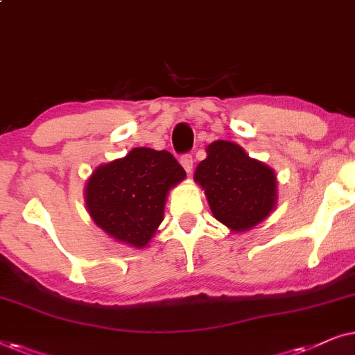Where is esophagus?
I'll return each instance as SVG.
<instances>
[{
    "instance_id": "1",
    "label": "esophagus",
    "mask_w": 355,
    "mask_h": 355,
    "mask_svg": "<svg viewBox=\"0 0 355 355\" xmlns=\"http://www.w3.org/2000/svg\"><path fill=\"white\" fill-rule=\"evenodd\" d=\"M180 162L183 165V168H185L188 173L193 172V155L191 154H183L180 157Z\"/></svg>"
}]
</instances>
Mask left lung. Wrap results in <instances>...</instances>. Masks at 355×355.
<instances>
[{
	"mask_svg": "<svg viewBox=\"0 0 355 355\" xmlns=\"http://www.w3.org/2000/svg\"><path fill=\"white\" fill-rule=\"evenodd\" d=\"M196 167L195 180L205 188L217 220L245 232L266 219L276 205V177L268 165L250 159L240 146L214 141Z\"/></svg>",
	"mask_w": 355,
	"mask_h": 355,
	"instance_id": "left-lung-1",
	"label": "left lung"
}]
</instances>
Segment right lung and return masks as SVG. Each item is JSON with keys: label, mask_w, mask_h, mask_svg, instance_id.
I'll return each instance as SVG.
<instances>
[{"label": "right lung", "mask_w": 355, "mask_h": 355, "mask_svg": "<svg viewBox=\"0 0 355 355\" xmlns=\"http://www.w3.org/2000/svg\"><path fill=\"white\" fill-rule=\"evenodd\" d=\"M185 177L168 150L136 148L89 178V214L116 242L144 248L164 219L168 190Z\"/></svg>", "instance_id": "obj_1"}]
</instances>
